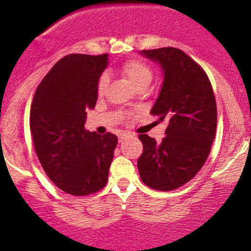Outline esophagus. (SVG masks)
<instances>
[{
  "instance_id": "obj_1",
  "label": "esophagus",
  "mask_w": 251,
  "mask_h": 251,
  "mask_svg": "<svg viewBox=\"0 0 251 251\" xmlns=\"http://www.w3.org/2000/svg\"><path fill=\"white\" fill-rule=\"evenodd\" d=\"M126 137H127V135H126V133H120V135H119V142H123Z\"/></svg>"
}]
</instances>
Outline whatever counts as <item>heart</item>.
<instances>
[{"instance_id": "heart-1", "label": "heart", "mask_w": 251, "mask_h": 251, "mask_svg": "<svg viewBox=\"0 0 251 251\" xmlns=\"http://www.w3.org/2000/svg\"><path fill=\"white\" fill-rule=\"evenodd\" d=\"M121 73L128 78L133 87H141V86H147L151 82L153 78V70L147 63L142 62L140 59H132L126 62L121 68ZM108 85V77L103 75L98 81L97 92L98 95L102 96L104 93L105 88Z\"/></svg>"}]
</instances>
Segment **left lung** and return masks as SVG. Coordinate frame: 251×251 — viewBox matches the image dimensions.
Masks as SVG:
<instances>
[{
    "mask_svg": "<svg viewBox=\"0 0 251 251\" xmlns=\"http://www.w3.org/2000/svg\"><path fill=\"white\" fill-rule=\"evenodd\" d=\"M158 63L163 85L151 114L169 125L161 143L140 135L143 153L137 161L143 183L173 191L191 181L203 168L214 142L217 109L205 72L191 57L174 47L141 50Z\"/></svg>",
    "mask_w": 251,
    "mask_h": 251,
    "instance_id": "8db88e82",
    "label": "left lung"
}]
</instances>
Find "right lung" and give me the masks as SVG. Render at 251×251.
Instances as JSON below:
<instances>
[{"mask_svg": "<svg viewBox=\"0 0 251 251\" xmlns=\"http://www.w3.org/2000/svg\"><path fill=\"white\" fill-rule=\"evenodd\" d=\"M108 54H69L58 60L35 92L30 131L37 158L50 181L73 196L107 184L118 137L85 130L86 110L97 102Z\"/></svg>", "mask_w": 251, "mask_h": 251, "instance_id": "obj_1", "label": "right lung"}]
</instances>
